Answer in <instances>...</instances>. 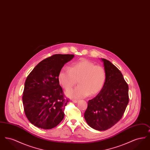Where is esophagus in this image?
Returning a JSON list of instances; mask_svg holds the SVG:
<instances>
[{"mask_svg":"<svg viewBox=\"0 0 150 150\" xmlns=\"http://www.w3.org/2000/svg\"><path fill=\"white\" fill-rule=\"evenodd\" d=\"M73 102H74V103H77L79 101V100H72Z\"/></svg>","mask_w":150,"mask_h":150,"instance_id":"1","label":"esophagus"}]
</instances>
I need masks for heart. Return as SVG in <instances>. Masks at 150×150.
<instances>
[{
  "instance_id": "1",
  "label": "heart",
  "mask_w": 150,
  "mask_h": 150,
  "mask_svg": "<svg viewBox=\"0 0 150 150\" xmlns=\"http://www.w3.org/2000/svg\"><path fill=\"white\" fill-rule=\"evenodd\" d=\"M58 77L60 84L66 91L71 89L78 80L80 85L66 94L71 98H79L99 93L105 83L106 74L103 67L83 59L70 68H62Z\"/></svg>"
}]
</instances>
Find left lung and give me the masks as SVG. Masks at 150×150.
I'll use <instances>...</instances> for the list:
<instances>
[{"instance_id":"1","label":"left lung","mask_w":150,"mask_h":150,"mask_svg":"<svg viewBox=\"0 0 150 150\" xmlns=\"http://www.w3.org/2000/svg\"><path fill=\"white\" fill-rule=\"evenodd\" d=\"M106 81L97 96L88 101L84 118L91 128L103 131L119 121L128 104L129 87L120 71L110 61L101 58Z\"/></svg>"}]
</instances>
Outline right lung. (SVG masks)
I'll return each instance as SVG.
<instances>
[{"label": "right lung", "mask_w": 150, "mask_h": 150, "mask_svg": "<svg viewBox=\"0 0 150 150\" xmlns=\"http://www.w3.org/2000/svg\"><path fill=\"white\" fill-rule=\"evenodd\" d=\"M74 54H54L36 66L26 79L22 96L25 115L39 128L56 127L64 117V107L69 101L58 81V74Z\"/></svg>", "instance_id": "right-lung-1"}]
</instances>
